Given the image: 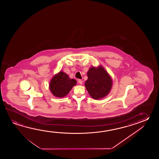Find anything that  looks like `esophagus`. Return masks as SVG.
Returning <instances> with one entry per match:
<instances>
[{
    "label": "esophagus",
    "instance_id": "esophagus-1",
    "mask_svg": "<svg viewBox=\"0 0 159 159\" xmlns=\"http://www.w3.org/2000/svg\"><path fill=\"white\" fill-rule=\"evenodd\" d=\"M78 83H79V84H82V80H78Z\"/></svg>",
    "mask_w": 159,
    "mask_h": 159
}]
</instances>
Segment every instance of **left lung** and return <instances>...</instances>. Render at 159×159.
<instances>
[{"instance_id":"obj_1","label":"left lung","mask_w":159,"mask_h":159,"mask_svg":"<svg viewBox=\"0 0 159 159\" xmlns=\"http://www.w3.org/2000/svg\"><path fill=\"white\" fill-rule=\"evenodd\" d=\"M88 78L84 85L89 95L98 100L106 97L110 93L112 86V80L108 72L102 65L91 66L87 72Z\"/></svg>"}]
</instances>
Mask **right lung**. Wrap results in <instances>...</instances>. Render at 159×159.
I'll return each mask as SVG.
<instances>
[{
	"mask_svg": "<svg viewBox=\"0 0 159 159\" xmlns=\"http://www.w3.org/2000/svg\"><path fill=\"white\" fill-rule=\"evenodd\" d=\"M77 81L71 79L63 71H59L53 75L49 84V88L52 94L56 97L63 98L76 85Z\"/></svg>",
	"mask_w": 159,
	"mask_h": 159,
	"instance_id": "add662e5",
	"label": "right lung"
}]
</instances>
